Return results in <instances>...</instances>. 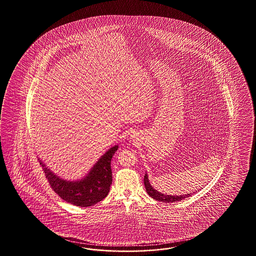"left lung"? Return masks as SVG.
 I'll return each mask as SVG.
<instances>
[{"instance_id": "8db88e82", "label": "left lung", "mask_w": 256, "mask_h": 256, "mask_svg": "<svg viewBox=\"0 0 256 256\" xmlns=\"http://www.w3.org/2000/svg\"><path fill=\"white\" fill-rule=\"evenodd\" d=\"M144 188H146V190L148 194L150 195L152 198L155 199V200L161 201V202H164V203H174V202L181 201V200H183L184 198H188V197L192 196V194H186L182 195H168L166 194H162V192H159L158 190H156L155 188H154L152 186L150 183L148 176L146 172L144 174Z\"/></svg>"}]
</instances>
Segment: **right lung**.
Returning a JSON list of instances; mask_svg holds the SVG:
<instances>
[{
    "instance_id": "right-lung-1",
    "label": "right lung",
    "mask_w": 256,
    "mask_h": 256,
    "mask_svg": "<svg viewBox=\"0 0 256 256\" xmlns=\"http://www.w3.org/2000/svg\"><path fill=\"white\" fill-rule=\"evenodd\" d=\"M118 148V144H115L102 154L90 172L79 180L62 179L50 170L40 159L39 162L50 184L62 200L79 206H90L102 201L110 192L112 183L110 162Z\"/></svg>"
}]
</instances>
